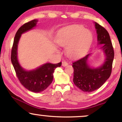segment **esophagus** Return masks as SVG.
<instances>
[{
  "label": "esophagus",
  "instance_id": "esophagus-1",
  "mask_svg": "<svg viewBox=\"0 0 122 122\" xmlns=\"http://www.w3.org/2000/svg\"><path fill=\"white\" fill-rule=\"evenodd\" d=\"M68 65V63L66 62V61H62V65L63 66H67Z\"/></svg>",
  "mask_w": 122,
  "mask_h": 122
}]
</instances>
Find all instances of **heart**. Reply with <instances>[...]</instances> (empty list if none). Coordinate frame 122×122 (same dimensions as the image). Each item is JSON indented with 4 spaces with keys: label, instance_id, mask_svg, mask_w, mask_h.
<instances>
[{
    "label": "heart",
    "instance_id": "b5f03b06",
    "mask_svg": "<svg viewBox=\"0 0 122 122\" xmlns=\"http://www.w3.org/2000/svg\"><path fill=\"white\" fill-rule=\"evenodd\" d=\"M92 36L89 30L81 26H70L60 32L57 42L59 45L66 47V53L71 58H77L90 46Z\"/></svg>",
    "mask_w": 122,
    "mask_h": 122
}]
</instances>
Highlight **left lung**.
Wrapping results in <instances>:
<instances>
[{"instance_id": "obj_1", "label": "left lung", "mask_w": 122, "mask_h": 122, "mask_svg": "<svg viewBox=\"0 0 122 122\" xmlns=\"http://www.w3.org/2000/svg\"><path fill=\"white\" fill-rule=\"evenodd\" d=\"M98 44H102L106 60L101 66L92 68L88 64V54L73 62V82L76 86L85 92H91L101 87L110 77L112 71L114 51L110 35L106 29L95 22Z\"/></svg>"}]
</instances>
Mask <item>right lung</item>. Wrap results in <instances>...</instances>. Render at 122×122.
Listing matches in <instances>:
<instances>
[{"mask_svg": "<svg viewBox=\"0 0 122 122\" xmlns=\"http://www.w3.org/2000/svg\"><path fill=\"white\" fill-rule=\"evenodd\" d=\"M38 20L34 19L25 23L18 29L14 40L11 49V60L14 68L15 73L20 84L30 91L38 93L43 91L51 83L53 79V73L57 67L61 66V63H46L36 69L26 71L21 67L17 58L18 45L21 35L33 29L37 25Z\"/></svg>", "mask_w": 122, "mask_h": 122, "instance_id": "right-lung-1", "label": "right lung"}]
</instances>
